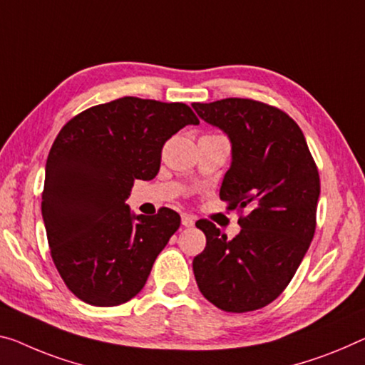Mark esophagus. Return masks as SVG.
<instances>
[{
	"label": "esophagus",
	"instance_id": "1",
	"mask_svg": "<svg viewBox=\"0 0 365 365\" xmlns=\"http://www.w3.org/2000/svg\"><path fill=\"white\" fill-rule=\"evenodd\" d=\"M181 220H182V225H184V227H194L195 217L190 215V214H182Z\"/></svg>",
	"mask_w": 365,
	"mask_h": 365
}]
</instances>
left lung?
Masks as SVG:
<instances>
[{"label":"left lung","instance_id":"obj_1","mask_svg":"<svg viewBox=\"0 0 365 365\" xmlns=\"http://www.w3.org/2000/svg\"><path fill=\"white\" fill-rule=\"evenodd\" d=\"M232 143V165L220 187L228 209L246 210L228 240L214 223L195 227L207 238L194 257L199 290L232 313L253 312L287 287L315 235L319 176L300 127L277 108L228 98L192 104Z\"/></svg>","mask_w":365,"mask_h":365}]
</instances>
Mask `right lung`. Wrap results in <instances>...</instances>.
Wrapping results in <instances>:
<instances>
[{
    "label": "right lung",
    "mask_w": 365,
    "mask_h": 365,
    "mask_svg": "<svg viewBox=\"0 0 365 365\" xmlns=\"http://www.w3.org/2000/svg\"><path fill=\"white\" fill-rule=\"evenodd\" d=\"M199 119L182 103L120 98L66 122L50 148L42 217L50 255L78 299L115 307L133 299L181 225L178 212L135 215V179L160 171L168 138Z\"/></svg>",
    "instance_id": "obj_1"
}]
</instances>
